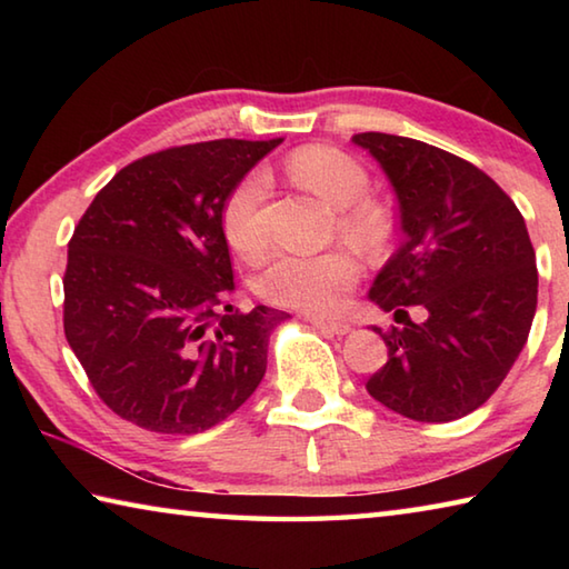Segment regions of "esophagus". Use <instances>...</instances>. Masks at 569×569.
Instances as JSON below:
<instances>
[{
    "instance_id": "obj_1",
    "label": "esophagus",
    "mask_w": 569,
    "mask_h": 569,
    "mask_svg": "<svg viewBox=\"0 0 569 569\" xmlns=\"http://www.w3.org/2000/svg\"><path fill=\"white\" fill-rule=\"evenodd\" d=\"M311 323L316 329L323 331V333H331V336H346L351 331V326L346 321H326V319H311Z\"/></svg>"
}]
</instances>
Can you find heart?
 I'll return each mask as SVG.
<instances>
[{"instance_id":"heart-1","label":"heart","mask_w":569,"mask_h":569,"mask_svg":"<svg viewBox=\"0 0 569 569\" xmlns=\"http://www.w3.org/2000/svg\"><path fill=\"white\" fill-rule=\"evenodd\" d=\"M288 176L339 210V230L349 243L377 250L391 233L387 206L369 198V172L359 160L331 146H306L286 162ZM268 176L250 170L240 178L220 206V228L228 246L248 261L266 250L268 236L261 208L268 198ZM359 281V261L349 250L301 256L286 253L268 263L256 278V291L268 303L296 308L313 316L336 313L346 293Z\"/></svg>"}]
</instances>
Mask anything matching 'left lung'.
Wrapping results in <instances>:
<instances>
[{
	"label": "left lung",
	"instance_id": "8db88e82",
	"mask_svg": "<svg viewBox=\"0 0 569 569\" xmlns=\"http://www.w3.org/2000/svg\"><path fill=\"white\" fill-rule=\"evenodd\" d=\"M399 203L401 246L369 298L403 329L381 333L389 361L366 381L383 407L413 421L479 409L522 353L537 311V263L525 218L471 162L421 140L353 134ZM407 305L428 319L413 325Z\"/></svg>",
	"mask_w": 569,
	"mask_h": 569
}]
</instances>
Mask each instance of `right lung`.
<instances>
[{"label":"right lung","mask_w":569,"mask_h":569,"mask_svg":"<svg viewBox=\"0 0 569 569\" xmlns=\"http://www.w3.org/2000/svg\"><path fill=\"white\" fill-rule=\"evenodd\" d=\"M283 140H210L122 168L74 228L64 336L98 397L158 435H200L258 389L291 316L233 313L220 206ZM228 310V315L222 311Z\"/></svg>","instance_id":"1"}]
</instances>
